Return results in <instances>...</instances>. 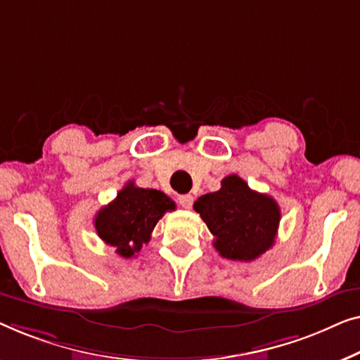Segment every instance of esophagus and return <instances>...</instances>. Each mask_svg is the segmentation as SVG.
<instances>
[{
    "instance_id": "esophagus-1",
    "label": "esophagus",
    "mask_w": 360,
    "mask_h": 360,
    "mask_svg": "<svg viewBox=\"0 0 360 360\" xmlns=\"http://www.w3.org/2000/svg\"><path fill=\"white\" fill-rule=\"evenodd\" d=\"M178 202L181 207H184V209H191L192 204H194V197L191 194H184V195H179L178 197Z\"/></svg>"
}]
</instances>
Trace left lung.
<instances>
[{"label": "left lung", "instance_id": "8db88e82", "mask_svg": "<svg viewBox=\"0 0 360 360\" xmlns=\"http://www.w3.org/2000/svg\"><path fill=\"white\" fill-rule=\"evenodd\" d=\"M221 257L255 261L274 245L281 221V209L272 197L250 189L240 176L221 181L217 192L200 195L194 202Z\"/></svg>", "mask_w": 360, "mask_h": 360}]
</instances>
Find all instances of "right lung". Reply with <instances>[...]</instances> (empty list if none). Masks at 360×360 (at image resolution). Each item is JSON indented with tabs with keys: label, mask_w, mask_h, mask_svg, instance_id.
Instances as JSON below:
<instances>
[{
	"label": "right lung",
	"mask_w": 360,
	"mask_h": 360,
	"mask_svg": "<svg viewBox=\"0 0 360 360\" xmlns=\"http://www.w3.org/2000/svg\"><path fill=\"white\" fill-rule=\"evenodd\" d=\"M176 204L165 192L141 189L129 181L115 199L103 207L94 219L96 231L105 245L114 246L120 257H136L151 231Z\"/></svg>",
	"instance_id": "add662e5"
}]
</instances>
